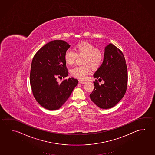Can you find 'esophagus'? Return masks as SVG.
I'll use <instances>...</instances> for the list:
<instances>
[{"mask_svg":"<svg viewBox=\"0 0 155 155\" xmlns=\"http://www.w3.org/2000/svg\"><path fill=\"white\" fill-rule=\"evenodd\" d=\"M79 83H81V84H84L86 83V81H82V80H79Z\"/></svg>","mask_w":155,"mask_h":155,"instance_id":"esophagus-1","label":"esophagus"}]
</instances>
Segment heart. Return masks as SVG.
Listing matches in <instances>:
<instances>
[{
  "label": "heart",
  "instance_id": "1",
  "mask_svg": "<svg viewBox=\"0 0 155 155\" xmlns=\"http://www.w3.org/2000/svg\"><path fill=\"white\" fill-rule=\"evenodd\" d=\"M76 53L71 49H68L64 54V60L68 65H72L75 62L77 55H84L83 66H77L71 70L72 76L84 80L91 73V68H98L103 61V54L99 48L87 41L81 42L74 47Z\"/></svg>",
  "mask_w": 155,
  "mask_h": 155
}]
</instances>
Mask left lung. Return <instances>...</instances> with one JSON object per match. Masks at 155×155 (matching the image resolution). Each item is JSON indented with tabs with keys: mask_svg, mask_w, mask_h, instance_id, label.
Listing matches in <instances>:
<instances>
[{
	"mask_svg": "<svg viewBox=\"0 0 155 155\" xmlns=\"http://www.w3.org/2000/svg\"><path fill=\"white\" fill-rule=\"evenodd\" d=\"M94 77L95 87L90 97L102 109L111 108L125 95L127 86V68L124 55L117 47L109 44L105 47L103 61ZM104 80L105 83L97 82Z\"/></svg>",
	"mask_w": 155,
	"mask_h": 155,
	"instance_id": "left-lung-1",
	"label": "left lung"
}]
</instances>
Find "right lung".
<instances>
[{"mask_svg":"<svg viewBox=\"0 0 155 155\" xmlns=\"http://www.w3.org/2000/svg\"><path fill=\"white\" fill-rule=\"evenodd\" d=\"M70 45L63 40H54L39 49L33 58L30 85L34 97L42 107L53 110L60 108L71 95L78 81L74 78L60 83L57 78L68 76L64 54Z\"/></svg>","mask_w":155,"mask_h":155,"instance_id":"right-lung-1","label":"right lung"}]
</instances>
